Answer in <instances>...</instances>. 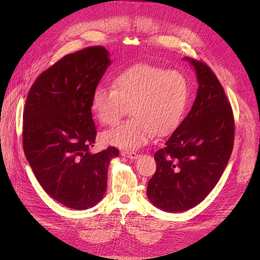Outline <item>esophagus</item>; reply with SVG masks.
Returning a JSON list of instances; mask_svg holds the SVG:
<instances>
[{"label": "esophagus", "instance_id": "esophagus-1", "mask_svg": "<svg viewBox=\"0 0 260 260\" xmlns=\"http://www.w3.org/2000/svg\"><path fill=\"white\" fill-rule=\"evenodd\" d=\"M122 155L124 156V157L131 158V159H137V158H139V157H140V155H139V154H137V153H135V152H127V151L122 152Z\"/></svg>", "mask_w": 260, "mask_h": 260}]
</instances>
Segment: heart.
I'll list each match as a JSON object with an SVG mask.
<instances>
[{
	"label": "heart",
	"instance_id": "obj_1",
	"mask_svg": "<svg viewBox=\"0 0 260 260\" xmlns=\"http://www.w3.org/2000/svg\"><path fill=\"white\" fill-rule=\"evenodd\" d=\"M188 99V81L179 71L140 63L125 68L114 79L113 88L92 92L91 109L104 125H115L131 109L129 120L103 135L107 144L137 149L157 133L165 136L179 125Z\"/></svg>",
	"mask_w": 260,
	"mask_h": 260
}]
</instances>
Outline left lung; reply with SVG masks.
Returning <instances> with one entry per match:
<instances>
[{"label":"left lung","mask_w":260,"mask_h":260,"mask_svg":"<svg viewBox=\"0 0 260 260\" xmlns=\"http://www.w3.org/2000/svg\"><path fill=\"white\" fill-rule=\"evenodd\" d=\"M185 59L196 71V99L166 146L155 153L157 169L146 190L154 206L166 212L189 210L206 198L234 145L233 111L220 82L203 61Z\"/></svg>","instance_id":"8db88e82"}]
</instances>
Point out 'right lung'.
<instances>
[{"instance_id": "right-lung-1", "label": "right lung", "mask_w": 260, "mask_h": 260, "mask_svg": "<svg viewBox=\"0 0 260 260\" xmlns=\"http://www.w3.org/2000/svg\"><path fill=\"white\" fill-rule=\"evenodd\" d=\"M103 46L66 54L41 74L27 95L23 148L37 180L63 206L86 210L103 197L109 162L119 149L97 154L91 97L111 64Z\"/></svg>"}]
</instances>
